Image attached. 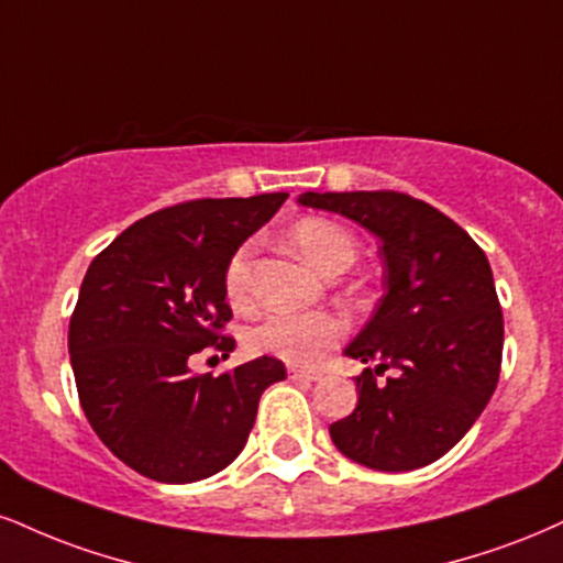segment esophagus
Instances as JSON below:
<instances>
[{
    "instance_id": "esophagus-1",
    "label": "esophagus",
    "mask_w": 563,
    "mask_h": 563,
    "mask_svg": "<svg viewBox=\"0 0 563 563\" xmlns=\"http://www.w3.org/2000/svg\"><path fill=\"white\" fill-rule=\"evenodd\" d=\"M288 377H290V380H296V383H314V380H320V372L288 367Z\"/></svg>"
}]
</instances>
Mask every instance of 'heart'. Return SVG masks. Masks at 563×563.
<instances>
[{
  "instance_id": "obj_1",
  "label": "heart",
  "mask_w": 563,
  "mask_h": 563,
  "mask_svg": "<svg viewBox=\"0 0 563 563\" xmlns=\"http://www.w3.org/2000/svg\"><path fill=\"white\" fill-rule=\"evenodd\" d=\"M290 241L296 252L311 267L324 275L343 273L356 256V241L341 222L330 217H303L290 228ZM252 256L254 243H243L230 256L222 275L225 299L233 309H246L252 303ZM346 324L330 311H303V314H273L246 333V346L254 354L283 358L288 364L309 367L335 349Z\"/></svg>"
}]
</instances>
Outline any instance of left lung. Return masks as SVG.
I'll return each mask as SVG.
<instances>
[{"mask_svg":"<svg viewBox=\"0 0 563 563\" xmlns=\"http://www.w3.org/2000/svg\"><path fill=\"white\" fill-rule=\"evenodd\" d=\"M380 239L385 296L346 349L369 364L358 404L330 424L338 451L380 472H409L449 453L490 401L504 314L483 249L428 201L401 191L299 196ZM391 369L388 382L376 377Z\"/></svg>","mask_w":563,"mask_h":563,"instance_id":"left-lung-1","label":"left lung"}]
</instances>
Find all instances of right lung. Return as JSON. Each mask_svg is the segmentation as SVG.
<instances>
[{"mask_svg": "<svg viewBox=\"0 0 563 563\" xmlns=\"http://www.w3.org/2000/svg\"><path fill=\"white\" fill-rule=\"evenodd\" d=\"M288 194L191 199L133 222L88 264L67 349L84 415L120 462L157 483L217 475L246 445L280 358L196 375L199 351L225 358L235 338L222 275Z\"/></svg>", "mask_w": 563, "mask_h": 563, "instance_id": "1", "label": "right lung"}]
</instances>
